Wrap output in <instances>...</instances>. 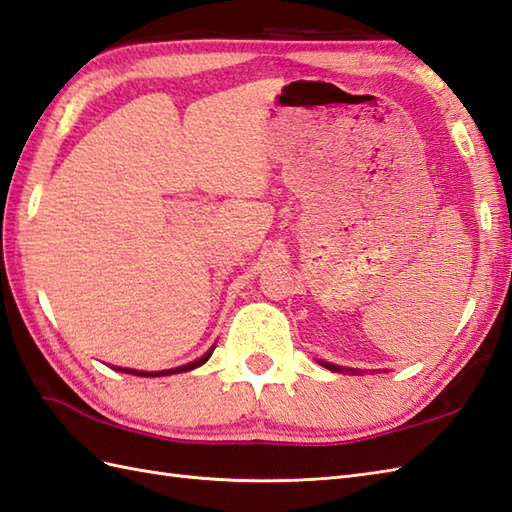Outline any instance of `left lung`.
<instances>
[{"instance_id":"obj_1","label":"left lung","mask_w":512,"mask_h":512,"mask_svg":"<svg viewBox=\"0 0 512 512\" xmlns=\"http://www.w3.org/2000/svg\"><path fill=\"white\" fill-rule=\"evenodd\" d=\"M323 364L325 368H329V371H340V373H355L353 368H340V366H336V364H329V362H320Z\"/></svg>"}]
</instances>
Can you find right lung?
Listing matches in <instances>:
<instances>
[{
  "instance_id": "right-lung-1",
  "label": "right lung",
  "mask_w": 512,
  "mask_h": 512,
  "mask_svg": "<svg viewBox=\"0 0 512 512\" xmlns=\"http://www.w3.org/2000/svg\"><path fill=\"white\" fill-rule=\"evenodd\" d=\"M213 349L216 347H211L205 355H202V358H198V360H194V362H189V364H185V366H176V368H168V371H135V368H117V366H113L115 371H122V373H128V375H137V377H163V375H174V373H185V371H194V368H198V366H202L205 364L209 358H211V353H213Z\"/></svg>"
}]
</instances>
